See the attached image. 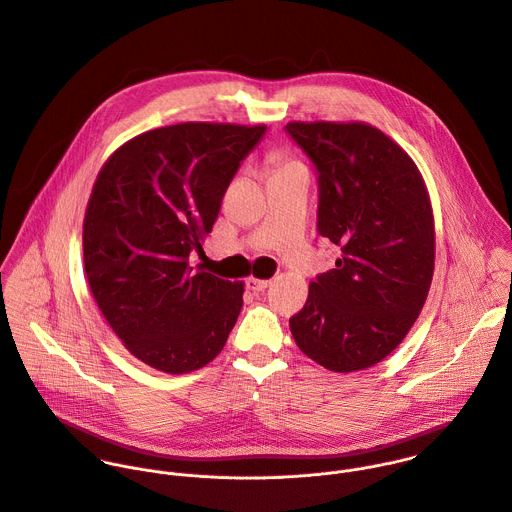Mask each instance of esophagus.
Returning a JSON list of instances; mask_svg holds the SVG:
<instances>
[{
    "label": "esophagus",
    "mask_w": 512,
    "mask_h": 512,
    "mask_svg": "<svg viewBox=\"0 0 512 512\" xmlns=\"http://www.w3.org/2000/svg\"><path fill=\"white\" fill-rule=\"evenodd\" d=\"M269 283H271V281H267V279H255V277H251V279H247V289L253 291V293H261V291H265V289L269 287Z\"/></svg>",
    "instance_id": "esophagus-1"
}]
</instances>
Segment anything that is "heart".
<instances>
[{
    "label": "heart",
    "mask_w": 512,
    "mask_h": 512,
    "mask_svg": "<svg viewBox=\"0 0 512 512\" xmlns=\"http://www.w3.org/2000/svg\"><path fill=\"white\" fill-rule=\"evenodd\" d=\"M289 163H295V161H287V163H283V165H289Z\"/></svg>",
    "instance_id": "b5f03b06"
}]
</instances>
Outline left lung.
I'll return each instance as SVG.
<instances>
[{"instance_id":"1","label":"left lung","mask_w":512,"mask_h":512,"mask_svg":"<svg viewBox=\"0 0 512 512\" xmlns=\"http://www.w3.org/2000/svg\"><path fill=\"white\" fill-rule=\"evenodd\" d=\"M319 177L317 229L341 249L289 319L297 347L335 373L369 369L417 321L435 271V219L407 151L363 123L291 121Z\"/></svg>"}]
</instances>
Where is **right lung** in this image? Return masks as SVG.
<instances>
[{
  "label": "right lung",
  "mask_w": 512,
  "mask_h": 512,
  "mask_svg": "<svg viewBox=\"0 0 512 512\" xmlns=\"http://www.w3.org/2000/svg\"><path fill=\"white\" fill-rule=\"evenodd\" d=\"M265 125L189 121L145 131L101 167L83 219L93 299L125 349L183 375L211 363L243 307V283L189 267Z\"/></svg>",
  "instance_id": "add662e5"
}]
</instances>
